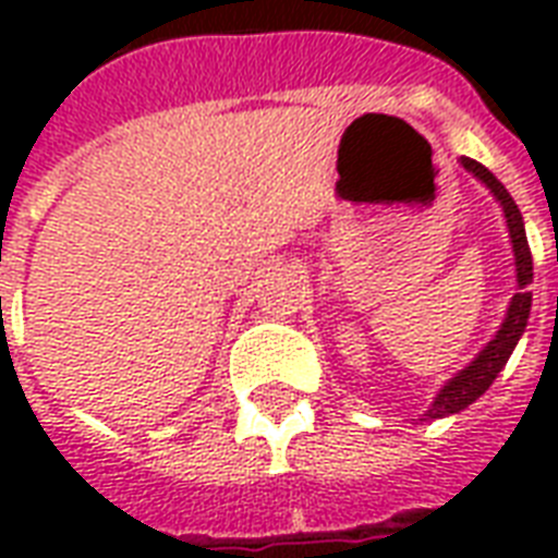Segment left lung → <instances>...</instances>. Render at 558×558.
I'll return each mask as SVG.
<instances>
[{"label":"left lung","mask_w":558,"mask_h":558,"mask_svg":"<svg viewBox=\"0 0 558 558\" xmlns=\"http://www.w3.org/2000/svg\"><path fill=\"white\" fill-rule=\"evenodd\" d=\"M460 165L484 182L493 196L501 202L504 208V217H507V228H510V236H512V252H515V278H519V292L512 295L510 301V310H507V318H504L501 330L495 336L489 344H486L477 359L472 362L469 367L449 379L442 385V390L434 397L432 408L425 411L423 420H440V416H449V414H458L463 408H469L475 402L481 393L489 390V385L495 381V376L504 371L507 365V359L510 353L515 350L519 344L521 332L527 327V318H530V304H533V292H530V283H533V254H530V245H527V234H524V219H521V210L519 205L512 202V196L507 193V187L498 182V179L489 173V170L475 159H460Z\"/></svg>","instance_id":"8db88e82"}]
</instances>
